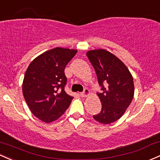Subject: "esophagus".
<instances>
[{
    "instance_id": "obj_1",
    "label": "esophagus",
    "mask_w": 160,
    "mask_h": 160,
    "mask_svg": "<svg viewBox=\"0 0 160 160\" xmlns=\"http://www.w3.org/2000/svg\"><path fill=\"white\" fill-rule=\"evenodd\" d=\"M89 94V90L87 88H85L84 89L83 92H80V96H83V97H87Z\"/></svg>"
}]
</instances>
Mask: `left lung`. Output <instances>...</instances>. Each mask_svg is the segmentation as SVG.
I'll use <instances>...</instances> for the list:
<instances>
[{
  "label": "left lung",
  "mask_w": 160,
  "mask_h": 160,
  "mask_svg": "<svg viewBox=\"0 0 160 160\" xmlns=\"http://www.w3.org/2000/svg\"><path fill=\"white\" fill-rule=\"evenodd\" d=\"M96 71L101 92L102 109L93 118L102 124L116 122L130 106L134 93L132 75L120 59L104 49L87 53Z\"/></svg>",
  "instance_id": "8db88e82"
}]
</instances>
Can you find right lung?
Segmentation results:
<instances>
[{"instance_id": "obj_1", "label": "right lung", "mask_w": 160, "mask_h": 160, "mask_svg": "<svg viewBox=\"0 0 160 160\" xmlns=\"http://www.w3.org/2000/svg\"><path fill=\"white\" fill-rule=\"evenodd\" d=\"M77 51L55 48L38 56L30 63L22 83V93L32 113L44 122L59 118L73 97L64 90V68Z\"/></svg>"}]
</instances>
